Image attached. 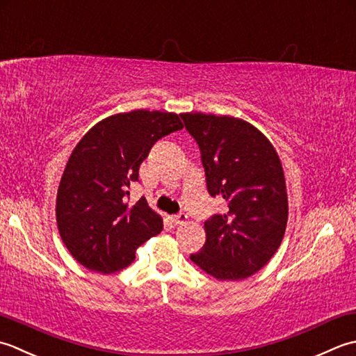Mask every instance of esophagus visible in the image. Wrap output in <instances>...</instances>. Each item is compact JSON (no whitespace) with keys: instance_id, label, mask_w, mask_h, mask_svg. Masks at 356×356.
Wrapping results in <instances>:
<instances>
[{"instance_id":"obj_1","label":"esophagus","mask_w":356,"mask_h":356,"mask_svg":"<svg viewBox=\"0 0 356 356\" xmlns=\"http://www.w3.org/2000/svg\"><path fill=\"white\" fill-rule=\"evenodd\" d=\"M170 222L175 224V226H178V224H184L187 222V215L186 213H178V215H173L170 216Z\"/></svg>"}]
</instances>
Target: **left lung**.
<instances>
[{
	"label": "left lung",
	"instance_id": "left-lung-1",
	"mask_svg": "<svg viewBox=\"0 0 356 356\" xmlns=\"http://www.w3.org/2000/svg\"><path fill=\"white\" fill-rule=\"evenodd\" d=\"M197 141L210 197L227 212L204 222L206 243L191 259L216 280H244L278 250L287 226V192L280 156L250 122L212 113H181Z\"/></svg>",
	"mask_w": 356,
	"mask_h": 356
}]
</instances>
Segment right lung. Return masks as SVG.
<instances>
[{
  "label": "right lung",
  "mask_w": 356,
  "mask_h": 356,
  "mask_svg": "<svg viewBox=\"0 0 356 356\" xmlns=\"http://www.w3.org/2000/svg\"><path fill=\"white\" fill-rule=\"evenodd\" d=\"M177 113L132 111L112 115L87 132L72 152L56 195V224L70 255L86 269L113 273L163 230V220L129 187L154 144L183 129Z\"/></svg>",
  "instance_id": "1"
}]
</instances>
